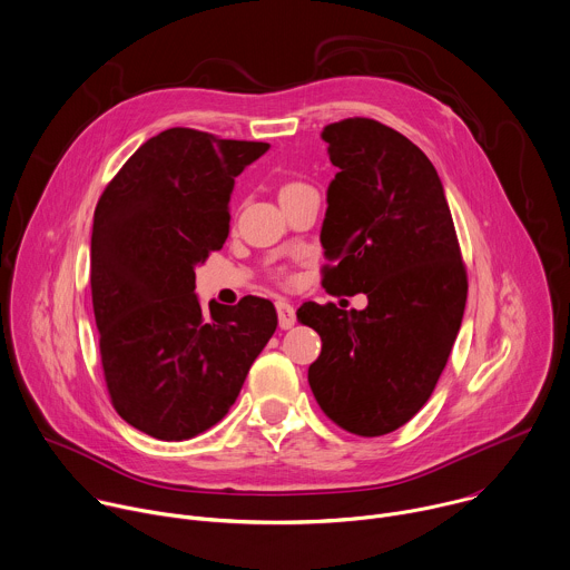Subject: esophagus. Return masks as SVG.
I'll use <instances>...</instances> for the list:
<instances>
[{"label": "esophagus", "mask_w": 570, "mask_h": 570, "mask_svg": "<svg viewBox=\"0 0 570 570\" xmlns=\"http://www.w3.org/2000/svg\"><path fill=\"white\" fill-rule=\"evenodd\" d=\"M276 312H278V325H281L283 330L294 327V323H296V309H294V305H289L287 301H276Z\"/></svg>", "instance_id": "34e87169"}]
</instances>
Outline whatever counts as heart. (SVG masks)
<instances>
[{"label":"heart","instance_id":"b5f03b06","mask_svg":"<svg viewBox=\"0 0 570 570\" xmlns=\"http://www.w3.org/2000/svg\"><path fill=\"white\" fill-rule=\"evenodd\" d=\"M298 187H301V185H287V187H283L281 196H283V194H289V191H294V189H298Z\"/></svg>","mask_w":570,"mask_h":570}]
</instances>
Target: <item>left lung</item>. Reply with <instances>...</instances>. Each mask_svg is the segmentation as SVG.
Returning <instances> with one entry per match:
<instances>
[{
    "mask_svg": "<svg viewBox=\"0 0 570 570\" xmlns=\"http://www.w3.org/2000/svg\"><path fill=\"white\" fill-rule=\"evenodd\" d=\"M338 174L321 227L327 292L365 309L305 303L321 334L307 381L321 410L361 436L387 434L430 399L461 327L468 283L436 169L399 131L367 118L325 127Z\"/></svg>",
    "mask_w": 570,
    "mask_h": 570,
    "instance_id": "left-lung-1",
    "label": "left lung"
}]
</instances>
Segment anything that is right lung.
Masks as SVG:
<instances>
[{"label":"right lung","mask_w":570,"mask_h":570,"mask_svg":"<svg viewBox=\"0 0 570 570\" xmlns=\"http://www.w3.org/2000/svg\"><path fill=\"white\" fill-rule=\"evenodd\" d=\"M267 142L196 129L149 138L105 189L91 234V292L107 387L134 428L185 441L216 425L276 332L267 298L196 296V267L229 236L234 178Z\"/></svg>","instance_id":"right-lung-1"}]
</instances>
